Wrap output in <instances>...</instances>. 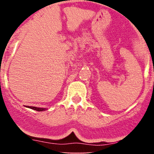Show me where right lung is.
<instances>
[{
    "mask_svg": "<svg viewBox=\"0 0 154 154\" xmlns=\"http://www.w3.org/2000/svg\"><path fill=\"white\" fill-rule=\"evenodd\" d=\"M27 107L29 108V109H33V110L38 111H43L45 110V109H43V108H38V107H35V106H27Z\"/></svg>",
    "mask_w": 154,
    "mask_h": 154,
    "instance_id": "1",
    "label": "right lung"
}]
</instances>
